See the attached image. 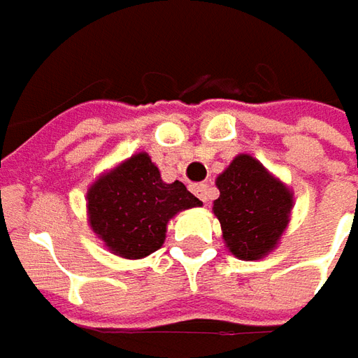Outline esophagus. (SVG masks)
<instances>
[{
	"label": "esophagus",
	"mask_w": 358,
	"mask_h": 358,
	"mask_svg": "<svg viewBox=\"0 0 358 358\" xmlns=\"http://www.w3.org/2000/svg\"><path fill=\"white\" fill-rule=\"evenodd\" d=\"M191 191H193V195L201 199L203 203L209 199V185L207 183H195V185H191Z\"/></svg>",
	"instance_id": "1"
}]
</instances>
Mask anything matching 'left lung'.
<instances>
[{"label":"left lung","mask_w":358,"mask_h":358,"mask_svg":"<svg viewBox=\"0 0 358 358\" xmlns=\"http://www.w3.org/2000/svg\"><path fill=\"white\" fill-rule=\"evenodd\" d=\"M213 203L229 251L243 261H257L275 249L289 223L293 195L281 181L249 155L233 159L217 177Z\"/></svg>","instance_id":"left-lung-1"}]
</instances>
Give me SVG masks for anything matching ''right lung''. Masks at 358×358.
I'll use <instances>...</instances> for the list:
<instances>
[{"instance_id": "add662e5", "label": "right lung", "mask_w": 358, "mask_h": 358, "mask_svg": "<svg viewBox=\"0 0 358 358\" xmlns=\"http://www.w3.org/2000/svg\"><path fill=\"white\" fill-rule=\"evenodd\" d=\"M199 205L181 181L163 183L147 153L127 159L87 191L91 229L109 251L125 259L155 253L173 215Z\"/></svg>"}]
</instances>
